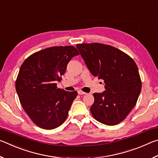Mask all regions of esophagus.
<instances>
[{
  "instance_id": "esophagus-1",
  "label": "esophagus",
  "mask_w": 158,
  "mask_h": 158,
  "mask_svg": "<svg viewBox=\"0 0 158 158\" xmlns=\"http://www.w3.org/2000/svg\"><path fill=\"white\" fill-rule=\"evenodd\" d=\"M78 94L79 95H85V94H86V93H85V92H84V91H82V90H78Z\"/></svg>"
}]
</instances>
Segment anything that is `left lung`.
I'll return each mask as SVG.
<instances>
[{
    "label": "left lung",
    "instance_id": "left-lung-1",
    "mask_svg": "<svg viewBox=\"0 0 158 158\" xmlns=\"http://www.w3.org/2000/svg\"><path fill=\"white\" fill-rule=\"evenodd\" d=\"M77 48L93 75L105 84V91L93 94V116L106 125L120 123L135 107L141 93L137 64L130 56L110 45L84 43L77 44Z\"/></svg>",
    "mask_w": 158,
    "mask_h": 158
}]
</instances>
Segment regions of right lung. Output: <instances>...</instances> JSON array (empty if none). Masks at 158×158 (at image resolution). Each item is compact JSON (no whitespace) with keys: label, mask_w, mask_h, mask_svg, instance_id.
<instances>
[{"label":"right lung","mask_w":158,"mask_h":158,"mask_svg":"<svg viewBox=\"0 0 158 158\" xmlns=\"http://www.w3.org/2000/svg\"><path fill=\"white\" fill-rule=\"evenodd\" d=\"M79 53L73 46L52 47L35 52L21 65L15 83L20 103L37 126L55 129L67 118L77 91L58 89L67 65Z\"/></svg>","instance_id":"1"}]
</instances>
